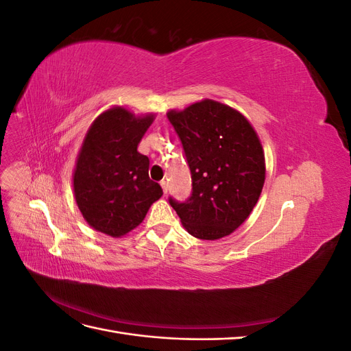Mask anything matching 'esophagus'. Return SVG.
Listing matches in <instances>:
<instances>
[{
	"mask_svg": "<svg viewBox=\"0 0 351 351\" xmlns=\"http://www.w3.org/2000/svg\"><path fill=\"white\" fill-rule=\"evenodd\" d=\"M161 187H162V192H164V193L168 192V183L165 182V180H162V182H161Z\"/></svg>",
	"mask_w": 351,
	"mask_h": 351,
	"instance_id": "34e87169",
	"label": "esophagus"
}]
</instances>
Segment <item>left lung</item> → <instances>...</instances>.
<instances>
[{"label":"left lung","instance_id":"obj_1","mask_svg":"<svg viewBox=\"0 0 351 351\" xmlns=\"http://www.w3.org/2000/svg\"><path fill=\"white\" fill-rule=\"evenodd\" d=\"M169 123L183 143L193 192L169 199L189 234L218 240L234 232L258 204L265 183V154L256 130L240 111L202 99L169 110Z\"/></svg>","mask_w":351,"mask_h":351}]
</instances>
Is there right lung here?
<instances>
[{
  "mask_svg": "<svg viewBox=\"0 0 351 351\" xmlns=\"http://www.w3.org/2000/svg\"><path fill=\"white\" fill-rule=\"evenodd\" d=\"M155 120L112 107L93 120L73 171V192L88 224L104 234L123 237L139 227L162 189L149 178V158L137 151Z\"/></svg>",
  "mask_w": 351,
  "mask_h": 351,
  "instance_id": "right-lung-1",
  "label": "right lung"
}]
</instances>
